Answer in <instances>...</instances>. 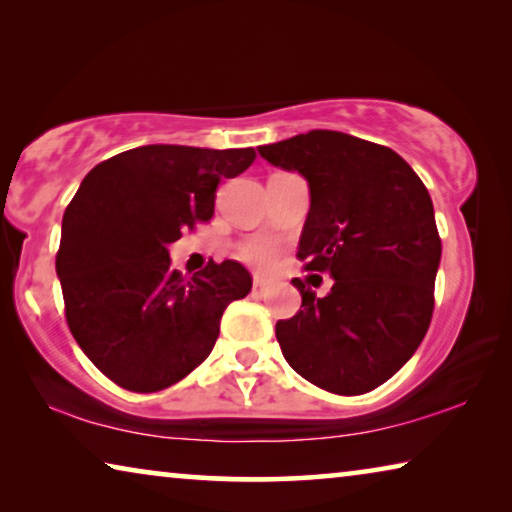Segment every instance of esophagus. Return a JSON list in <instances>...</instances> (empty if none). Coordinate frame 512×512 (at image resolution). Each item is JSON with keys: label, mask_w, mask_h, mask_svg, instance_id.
I'll use <instances>...</instances> for the list:
<instances>
[{"label": "esophagus", "mask_w": 512, "mask_h": 512, "mask_svg": "<svg viewBox=\"0 0 512 512\" xmlns=\"http://www.w3.org/2000/svg\"><path fill=\"white\" fill-rule=\"evenodd\" d=\"M266 291H269V282H266L264 278H255L253 280V294L255 296H264Z\"/></svg>", "instance_id": "1"}]
</instances>
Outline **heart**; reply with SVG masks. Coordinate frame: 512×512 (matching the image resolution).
<instances>
[{
  "label": "heart",
  "mask_w": 512,
  "mask_h": 512,
  "mask_svg": "<svg viewBox=\"0 0 512 512\" xmlns=\"http://www.w3.org/2000/svg\"><path fill=\"white\" fill-rule=\"evenodd\" d=\"M243 257L257 266H266V264H271V259H273V248L269 246V243H262V241L248 243V246L243 248Z\"/></svg>",
  "instance_id": "1"
}]
</instances>
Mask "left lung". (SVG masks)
I'll return each mask as SVG.
<instances>
[{"label":"left lung","instance_id":"8db88e82","mask_svg":"<svg viewBox=\"0 0 512 512\" xmlns=\"http://www.w3.org/2000/svg\"><path fill=\"white\" fill-rule=\"evenodd\" d=\"M257 150L307 180L298 257L332 278L323 298L291 280L303 303L275 326L282 355L326 392H371L412 358L431 326L442 257L433 200L394 150L344 132L312 129Z\"/></svg>","mask_w":512,"mask_h":512}]
</instances>
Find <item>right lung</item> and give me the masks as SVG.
<instances>
[{"mask_svg": "<svg viewBox=\"0 0 512 512\" xmlns=\"http://www.w3.org/2000/svg\"><path fill=\"white\" fill-rule=\"evenodd\" d=\"M253 148L141 145L97 164L63 214L56 275L72 337L129 392H159L212 353L221 316L253 278L234 259L182 278L168 246L214 216L221 180Z\"/></svg>", "mask_w": 512, "mask_h": 512, "instance_id": "1", "label": "right lung"}]
</instances>
